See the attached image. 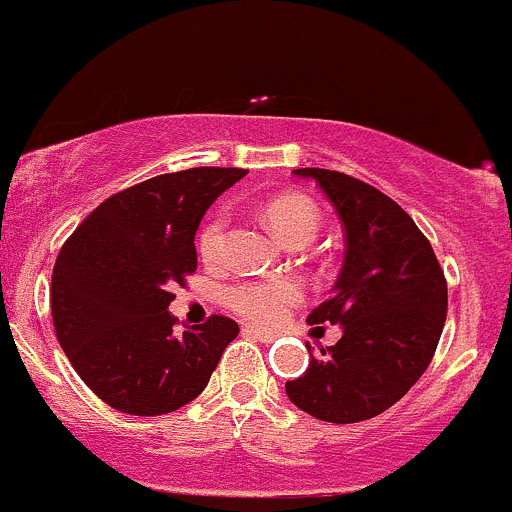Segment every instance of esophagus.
Masks as SVG:
<instances>
[{
    "label": "esophagus",
    "mask_w": 512,
    "mask_h": 512,
    "mask_svg": "<svg viewBox=\"0 0 512 512\" xmlns=\"http://www.w3.org/2000/svg\"><path fill=\"white\" fill-rule=\"evenodd\" d=\"M243 333L250 335V338H255V340H262V342H272L274 338H277V335H274V333H267V330L255 328V325H245Z\"/></svg>",
    "instance_id": "34e87169"
}]
</instances>
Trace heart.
<instances>
[{"mask_svg": "<svg viewBox=\"0 0 512 512\" xmlns=\"http://www.w3.org/2000/svg\"><path fill=\"white\" fill-rule=\"evenodd\" d=\"M267 226L274 230L277 238L286 245L296 240L311 243L320 228L318 209L308 199L296 194L277 196L267 201L262 209ZM228 247V216L216 213L199 233V252L206 262H221L226 257ZM303 299V286L294 277H265V279H247V282L233 284L226 291L228 306L238 316L250 323L274 325L286 318L289 308L299 306Z\"/></svg>", "mask_w": 512, "mask_h": 512, "instance_id": "obj_1", "label": "heart"}]
</instances>
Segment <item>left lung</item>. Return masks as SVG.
Here are the masks:
<instances>
[{"label":"left lung","instance_id":"8db88e82","mask_svg":"<svg viewBox=\"0 0 512 512\" xmlns=\"http://www.w3.org/2000/svg\"><path fill=\"white\" fill-rule=\"evenodd\" d=\"M345 228V262L333 299L308 323L340 325L342 338L286 381L296 408L325 423H359L384 413L428 369L447 318V282L430 240L396 201L335 170L301 167ZM323 330V328H320Z\"/></svg>","mask_w":512,"mask_h":512}]
</instances>
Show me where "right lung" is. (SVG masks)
<instances>
[{
    "mask_svg": "<svg viewBox=\"0 0 512 512\" xmlns=\"http://www.w3.org/2000/svg\"><path fill=\"white\" fill-rule=\"evenodd\" d=\"M247 170L192 167L109 196L60 247L50 282L55 335L104 403L165 415L209 384L240 328L211 316L174 330V286L196 269L194 235L209 206Z\"/></svg>",
    "mask_w": 512,
    "mask_h": 512,
    "instance_id": "1",
    "label": "right lung"
}]
</instances>
